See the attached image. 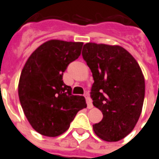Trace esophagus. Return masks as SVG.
I'll return each instance as SVG.
<instances>
[{"mask_svg": "<svg viewBox=\"0 0 159 159\" xmlns=\"http://www.w3.org/2000/svg\"><path fill=\"white\" fill-rule=\"evenodd\" d=\"M85 99H86V103H87V108L88 109H92L93 108V104L92 103V99L90 98V97L87 95L85 96Z\"/></svg>", "mask_w": 159, "mask_h": 159, "instance_id": "1", "label": "esophagus"}]
</instances>
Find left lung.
Returning <instances> with one entry per match:
<instances>
[{
  "label": "left lung",
  "mask_w": 159,
  "mask_h": 159,
  "mask_svg": "<svg viewBox=\"0 0 159 159\" xmlns=\"http://www.w3.org/2000/svg\"><path fill=\"white\" fill-rule=\"evenodd\" d=\"M83 58L92 73L93 105L103 113L93 125L96 135L113 142L134 128L142 111L145 79L134 56L119 45L87 43Z\"/></svg>",
  "instance_id": "1"
}]
</instances>
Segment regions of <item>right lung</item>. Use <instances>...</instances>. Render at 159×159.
Masks as SVG:
<instances>
[{"mask_svg":"<svg viewBox=\"0 0 159 159\" xmlns=\"http://www.w3.org/2000/svg\"><path fill=\"white\" fill-rule=\"evenodd\" d=\"M83 43L52 39L36 49L26 61L18 85L25 116L40 134L56 137L69 128L84 97L71 94L62 75L68 64L80 56Z\"/></svg>","mask_w":159,"mask_h":159,"instance_id":"add662e5","label":"right lung"}]
</instances>
